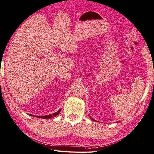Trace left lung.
Masks as SVG:
<instances>
[{"label":"left lung","mask_w":154,"mask_h":154,"mask_svg":"<svg viewBox=\"0 0 154 154\" xmlns=\"http://www.w3.org/2000/svg\"><path fill=\"white\" fill-rule=\"evenodd\" d=\"M89 116V118H91V120H93V121H95L94 119H93V118H92L91 117V116Z\"/></svg>","instance_id":"1"}]
</instances>
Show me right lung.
I'll use <instances>...</instances> for the list:
<instances>
[{"label":"right lung","mask_w":154,"mask_h":154,"mask_svg":"<svg viewBox=\"0 0 154 154\" xmlns=\"http://www.w3.org/2000/svg\"><path fill=\"white\" fill-rule=\"evenodd\" d=\"M60 112H61V110H59V111L55 112L53 114H50V115H47V116H36L35 117H37L38 118H42V119H49V118H51L52 117H54V116H56L57 115H58ZM30 116H32V114H29Z\"/></svg>","instance_id":"1"}]
</instances>
